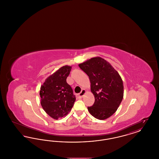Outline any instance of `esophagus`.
<instances>
[{"label":"esophagus","mask_w":159,"mask_h":159,"mask_svg":"<svg viewBox=\"0 0 159 159\" xmlns=\"http://www.w3.org/2000/svg\"><path fill=\"white\" fill-rule=\"evenodd\" d=\"M85 93H86V91H85L84 89H83L82 91L80 92V93L78 94V95H77L78 98H82L83 96H84V95L85 94Z\"/></svg>","instance_id":"obj_1"}]
</instances>
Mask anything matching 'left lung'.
<instances>
[{
    "label": "left lung",
    "mask_w": 159,
    "mask_h": 159,
    "mask_svg": "<svg viewBox=\"0 0 159 159\" xmlns=\"http://www.w3.org/2000/svg\"><path fill=\"white\" fill-rule=\"evenodd\" d=\"M79 67L89 76L94 104L88 107L94 117L104 120L117 110L123 98L121 77L111 64L101 57L92 58L80 64Z\"/></svg>",
    "instance_id": "8db88e82"
}]
</instances>
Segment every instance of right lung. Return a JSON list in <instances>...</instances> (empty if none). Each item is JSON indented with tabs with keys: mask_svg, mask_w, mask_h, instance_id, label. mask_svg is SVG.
I'll list each match as a JSON object with an SVG mask.
<instances>
[{
	"mask_svg": "<svg viewBox=\"0 0 159 159\" xmlns=\"http://www.w3.org/2000/svg\"><path fill=\"white\" fill-rule=\"evenodd\" d=\"M71 67H61L46 79L40 88V104L46 113L54 119L66 116L71 111L76 101V96L66 79Z\"/></svg>",
	"mask_w": 159,
	"mask_h": 159,
	"instance_id": "obj_1",
	"label": "right lung"
}]
</instances>
